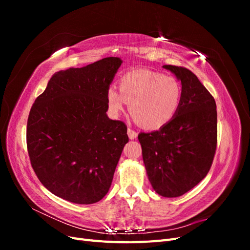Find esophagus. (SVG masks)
Here are the masks:
<instances>
[{"mask_svg": "<svg viewBox=\"0 0 250 250\" xmlns=\"http://www.w3.org/2000/svg\"><path fill=\"white\" fill-rule=\"evenodd\" d=\"M127 133H128V137H129L130 140H134L135 138L138 137V132L135 131V130H133L132 128H128Z\"/></svg>", "mask_w": 250, "mask_h": 250, "instance_id": "1", "label": "esophagus"}]
</instances>
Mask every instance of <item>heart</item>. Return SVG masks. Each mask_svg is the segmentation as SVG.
I'll return each mask as SVG.
<instances>
[{
  "mask_svg": "<svg viewBox=\"0 0 250 250\" xmlns=\"http://www.w3.org/2000/svg\"><path fill=\"white\" fill-rule=\"evenodd\" d=\"M183 87L174 77L149 70H137L120 79L119 90H107V103L113 115H119L130 103V112L147 129H160L177 115Z\"/></svg>",
  "mask_w": 250,
  "mask_h": 250,
  "instance_id": "heart-1",
  "label": "heart"
}]
</instances>
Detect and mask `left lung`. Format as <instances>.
<instances>
[{
	"label": "left lung",
	"instance_id": "left-lung-1",
	"mask_svg": "<svg viewBox=\"0 0 250 250\" xmlns=\"http://www.w3.org/2000/svg\"><path fill=\"white\" fill-rule=\"evenodd\" d=\"M164 67L181 81L179 110L160 130L141 132L139 141L151 186L172 198L192 190L208 173L217 147V109L214 97L193 72Z\"/></svg>",
	"mask_w": 250,
	"mask_h": 250
}]
</instances>
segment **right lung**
I'll list each match as a JSON object with an SVG mask.
<instances>
[{"instance_id": "right-lung-1", "label": "right lung", "mask_w": 250, "mask_h": 250, "mask_svg": "<svg viewBox=\"0 0 250 250\" xmlns=\"http://www.w3.org/2000/svg\"><path fill=\"white\" fill-rule=\"evenodd\" d=\"M121 64L106 57L55 73L30 110V163L43 187L64 200L95 203L109 190L128 143L125 123L106 115L107 90Z\"/></svg>"}]
</instances>
